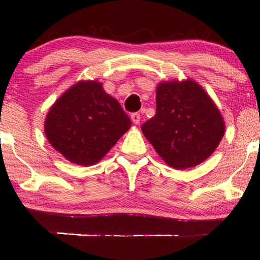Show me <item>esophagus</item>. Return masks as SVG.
<instances>
[{
    "instance_id": "1",
    "label": "esophagus",
    "mask_w": 260,
    "mask_h": 260,
    "mask_svg": "<svg viewBox=\"0 0 260 260\" xmlns=\"http://www.w3.org/2000/svg\"><path fill=\"white\" fill-rule=\"evenodd\" d=\"M131 120L134 124H139L140 122V114L139 113H134L131 115Z\"/></svg>"
}]
</instances>
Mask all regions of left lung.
<instances>
[{
	"label": "left lung",
	"mask_w": 260,
	"mask_h": 260,
	"mask_svg": "<svg viewBox=\"0 0 260 260\" xmlns=\"http://www.w3.org/2000/svg\"><path fill=\"white\" fill-rule=\"evenodd\" d=\"M225 124L205 90L187 79L160 83L156 114L141 126L144 136L168 166L192 168L204 162L221 143Z\"/></svg>",
	"instance_id": "1"
}]
</instances>
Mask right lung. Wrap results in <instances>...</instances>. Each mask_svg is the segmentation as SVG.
I'll use <instances>...</instances> for the list:
<instances>
[{"instance_id": "1", "label": "right lung", "mask_w": 260, "mask_h": 260, "mask_svg": "<svg viewBox=\"0 0 260 260\" xmlns=\"http://www.w3.org/2000/svg\"><path fill=\"white\" fill-rule=\"evenodd\" d=\"M131 120L120 103L98 81H79L50 108L45 136L64 158L92 166L103 158L129 129Z\"/></svg>"}]
</instances>
